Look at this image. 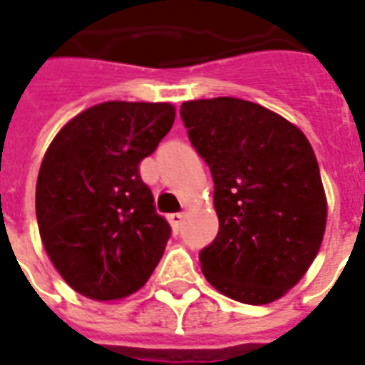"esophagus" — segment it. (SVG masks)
<instances>
[{"instance_id":"obj_1","label":"esophagus","mask_w":365,"mask_h":365,"mask_svg":"<svg viewBox=\"0 0 365 365\" xmlns=\"http://www.w3.org/2000/svg\"><path fill=\"white\" fill-rule=\"evenodd\" d=\"M183 220H185V214H183V212H176V214H170V216H168V222H170L172 230H174L176 233L180 232V227H182Z\"/></svg>"}]
</instances>
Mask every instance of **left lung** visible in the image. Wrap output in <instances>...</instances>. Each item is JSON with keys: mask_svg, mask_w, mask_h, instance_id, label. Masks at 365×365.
Returning a JSON list of instances; mask_svg holds the SVG:
<instances>
[{"mask_svg": "<svg viewBox=\"0 0 365 365\" xmlns=\"http://www.w3.org/2000/svg\"><path fill=\"white\" fill-rule=\"evenodd\" d=\"M210 166L220 230L201 252L216 291L245 304L282 299L318 257L327 199L310 141L274 110L237 97L180 107Z\"/></svg>", "mask_w": 365, "mask_h": 365, "instance_id": "obj_1", "label": "left lung"}]
</instances>
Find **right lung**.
Instances as JSON below:
<instances>
[{
  "label": "right lung",
  "mask_w": 365,
  "mask_h": 365,
  "mask_svg": "<svg viewBox=\"0 0 365 365\" xmlns=\"http://www.w3.org/2000/svg\"><path fill=\"white\" fill-rule=\"evenodd\" d=\"M176 118L172 103L107 101L53 138L36 182V218L47 257L76 293L107 302L145 285L170 226L139 178Z\"/></svg>",
  "instance_id": "right-lung-1"
}]
</instances>
